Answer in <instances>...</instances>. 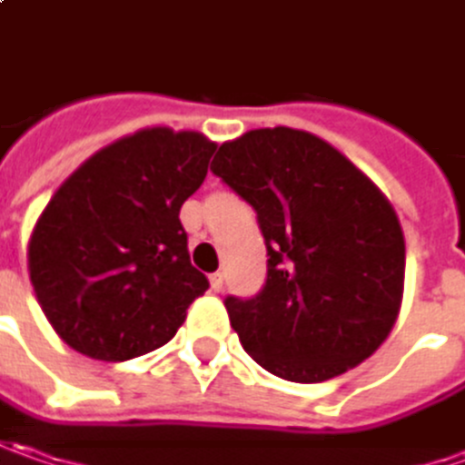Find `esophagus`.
Masks as SVG:
<instances>
[{
  "mask_svg": "<svg viewBox=\"0 0 465 465\" xmlns=\"http://www.w3.org/2000/svg\"><path fill=\"white\" fill-rule=\"evenodd\" d=\"M223 281H226V278H223V272H213V275H211V288H213V291H223Z\"/></svg>",
  "mask_w": 465,
  "mask_h": 465,
  "instance_id": "34e87169",
  "label": "esophagus"
}]
</instances>
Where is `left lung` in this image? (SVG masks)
<instances>
[{"instance_id": "left-lung-1", "label": "left lung", "mask_w": 465, "mask_h": 465, "mask_svg": "<svg viewBox=\"0 0 465 465\" xmlns=\"http://www.w3.org/2000/svg\"><path fill=\"white\" fill-rule=\"evenodd\" d=\"M211 172L257 211L267 244L262 291L226 298L242 347L293 383L371 358L396 324L407 264L378 184L324 138L285 125L221 143Z\"/></svg>"}]
</instances>
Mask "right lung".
<instances>
[{
  "mask_svg": "<svg viewBox=\"0 0 465 465\" xmlns=\"http://www.w3.org/2000/svg\"><path fill=\"white\" fill-rule=\"evenodd\" d=\"M213 152L198 131L141 128L92 153L54 193L27 242V272L72 350L131 361L183 327L208 278L190 264L180 208Z\"/></svg>",
  "mask_w": 465,
  "mask_h": 465,
  "instance_id": "add662e5",
  "label": "right lung"
}]
</instances>
